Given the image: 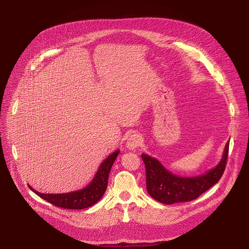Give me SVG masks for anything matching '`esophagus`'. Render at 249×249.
Returning a JSON list of instances; mask_svg holds the SVG:
<instances>
[{
	"mask_svg": "<svg viewBox=\"0 0 249 249\" xmlns=\"http://www.w3.org/2000/svg\"><path fill=\"white\" fill-rule=\"evenodd\" d=\"M141 143H142V137L139 134L135 133L129 137L127 143H126V146L129 150L133 151V150L137 149L141 145Z\"/></svg>",
	"mask_w": 249,
	"mask_h": 249,
	"instance_id": "esophagus-1",
	"label": "esophagus"
}]
</instances>
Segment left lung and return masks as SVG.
Returning a JSON list of instances; mask_svg holds the SVG:
<instances>
[{
    "label": "left lung",
    "instance_id": "1",
    "mask_svg": "<svg viewBox=\"0 0 249 249\" xmlns=\"http://www.w3.org/2000/svg\"><path fill=\"white\" fill-rule=\"evenodd\" d=\"M229 146L230 141L226 144L222 160L216 167L193 177L175 175L164 168L158 160L143 154L142 159L146 166L148 193L155 200L168 205L197 199L221 179L227 165Z\"/></svg>",
    "mask_w": 249,
    "mask_h": 249
}]
</instances>
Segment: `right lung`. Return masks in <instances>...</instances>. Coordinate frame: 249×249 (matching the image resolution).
I'll list each match as a JSON object with an SVG mask.
<instances>
[{"label": "right lung", "instance_id": "add662e5", "mask_svg": "<svg viewBox=\"0 0 249 249\" xmlns=\"http://www.w3.org/2000/svg\"><path fill=\"white\" fill-rule=\"evenodd\" d=\"M119 152V150L115 151L110 156H108L107 159L104 160L100 164L95 176L93 177L92 181L87 187L81 190L64 194H44L35 191L30 186L29 188L39 197L56 207L73 210L89 208L100 200L106 188H107L109 172Z\"/></svg>", "mask_w": 249, "mask_h": 249}]
</instances>
